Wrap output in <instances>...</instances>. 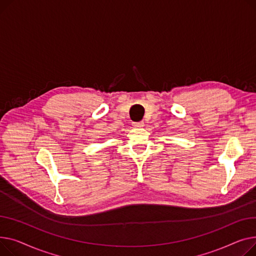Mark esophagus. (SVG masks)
Here are the masks:
<instances>
[{
	"instance_id": "obj_1",
	"label": "esophagus",
	"mask_w": 256,
	"mask_h": 256,
	"mask_svg": "<svg viewBox=\"0 0 256 256\" xmlns=\"http://www.w3.org/2000/svg\"><path fill=\"white\" fill-rule=\"evenodd\" d=\"M132 126L134 128H142V127H144V122H133Z\"/></svg>"
}]
</instances>
